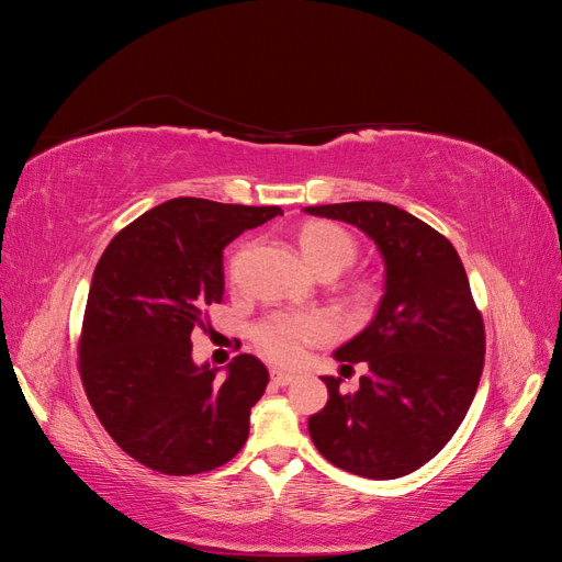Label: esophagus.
<instances>
[{"label":"esophagus","instance_id":"1","mask_svg":"<svg viewBox=\"0 0 562 562\" xmlns=\"http://www.w3.org/2000/svg\"><path fill=\"white\" fill-rule=\"evenodd\" d=\"M271 382L279 384V386H288L295 382V375L293 372H285V370H271Z\"/></svg>","mask_w":562,"mask_h":562}]
</instances>
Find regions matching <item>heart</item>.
<instances>
[{
	"mask_svg": "<svg viewBox=\"0 0 562 562\" xmlns=\"http://www.w3.org/2000/svg\"><path fill=\"white\" fill-rule=\"evenodd\" d=\"M297 246L304 262L318 274H326V271L337 274L359 255V244H356L353 236L345 227L326 223V220L304 223L297 232ZM353 297L361 304H368L378 297V285L368 279L356 281ZM328 333L330 321L321 314H274L258 323L252 337L258 349L271 361L295 363L304 347L318 342Z\"/></svg>",
	"mask_w": 562,
	"mask_h": 562,
	"instance_id": "obj_1",
	"label": "heart"
}]
</instances>
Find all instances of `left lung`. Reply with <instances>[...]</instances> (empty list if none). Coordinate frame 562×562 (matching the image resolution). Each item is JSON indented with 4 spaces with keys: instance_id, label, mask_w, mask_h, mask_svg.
Instances as JSON below:
<instances>
[{
    "instance_id": "left-lung-1",
    "label": "left lung",
    "mask_w": 562,
    "mask_h": 562,
    "mask_svg": "<svg viewBox=\"0 0 562 562\" xmlns=\"http://www.w3.org/2000/svg\"><path fill=\"white\" fill-rule=\"evenodd\" d=\"M368 234L384 258L375 318L335 351L368 372L353 394L321 378L328 403L310 436L330 464L391 481L427 464L459 429L481 382L485 326L454 246L419 217L382 201L310 206Z\"/></svg>"
}]
</instances>
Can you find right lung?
<instances>
[{"label":"right lung","instance_id":"add662e5","mask_svg":"<svg viewBox=\"0 0 562 562\" xmlns=\"http://www.w3.org/2000/svg\"><path fill=\"white\" fill-rule=\"evenodd\" d=\"M283 215L180 196L119 232L98 260L79 337V375L114 443L166 475L227 464L250 429L269 372L239 353L217 368L192 361V330L223 302V250Z\"/></svg>","mask_w":562,"mask_h":562}]
</instances>
